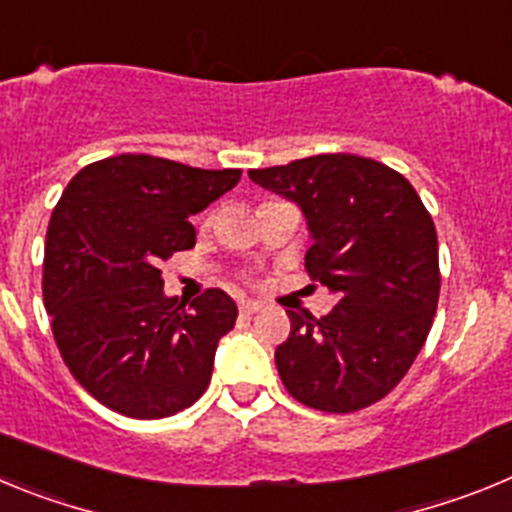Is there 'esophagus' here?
<instances>
[{"mask_svg": "<svg viewBox=\"0 0 512 512\" xmlns=\"http://www.w3.org/2000/svg\"><path fill=\"white\" fill-rule=\"evenodd\" d=\"M259 310H264V305H261V302L241 300V312H243V315H253V312H259Z\"/></svg>", "mask_w": 512, "mask_h": 512, "instance_id": "obj_1", "label": "esophagus"}]
</instances>
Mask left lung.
Segmentation results:
<instances>
[{
    "mask_svg": "<svg viewBox=\"0 0 512 512\" xmlns=\"http://www.w3.org/2000/svg\"><path fill=\"white\" fill-rule=\"evenodd\" d=\"M251 182L295 202L312 246L305 269L338 305L312 318L289 312L277 346L284 387L323 413H354L395 390L420 354L438 305V238L413 184L351 153H320L248 171Z\"/></svg>",
    "mask_w": 512,
    "mask_h": 512,
    "instance_id": "obj_1",
    "label": "left lung"
}]
</instances>
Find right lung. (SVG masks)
<instances>
[{"instance_id":"add662e5","label":"right lung","mask_w":512,"mask_h":512,"mask_svg":"<svg viewBox=\"0 0 512 512\" xmlns=\"http://www.w3.org/2000/svg\"><path fill=\"white\" fill-rule=\"evenodd\" d=\"M238 179L241 169L122 153L63 189L45 235L43 300L69 372L104 408L156 420L205 395L238 307L223 289L179 305L158 266L194 246L189 217Z\"/></svg>"}]
</instances>
